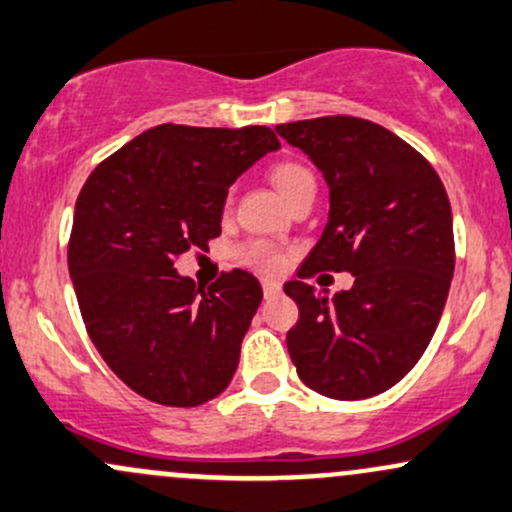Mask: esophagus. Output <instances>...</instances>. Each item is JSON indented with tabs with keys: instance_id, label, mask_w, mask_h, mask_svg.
<instances>
[{
	"instance_id": "34e87169",
	"label": "esophagus",
	"mask_w": 512,
	"mask_h": 512,
	"mask_svg": "<svg viewBox=\"0 0 512 512\" xmlns=\"http://www.w3.org/2000/svg\"><path fill=\"white\" fill-rule=\"evenodd\" d=\"M261 285H263V293H266V298H273V295L280 293V283H278V280L263 278Z\"/></svg>"
}]
</instances>
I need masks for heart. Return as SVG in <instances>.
<instances>
[{
    "instance_id": "obj_1",
    "label": "heart",
    "mask_w": 512,
    "mask_h": 512,
    "mask_svg": "<svg viewBox=\"0 0 512 512\" xmlns=\"http://www.w3.org/2000/svg\"><path fill=\"white\" fill-rule=\"evenodd\" d=\"M271 180L283 200H288L293 192L305 188V185H315V178H312L310 170L300 166V163L290 161L278 163V166L271 170ZM239 256L244 263L263 268V271H273V268L280 266V254L271 244H266V241H251V244H246L244 249L239 251Z\"/></svg>"
}]
</instances>
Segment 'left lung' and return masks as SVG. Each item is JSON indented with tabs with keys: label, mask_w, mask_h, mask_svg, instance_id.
<instances>
[{
	"label": "left lung",
	"mask_w": 512,
	"mask_h": 512,
	"mask_svg": "<svg viewBox=\"0 0 512 512\" xmlns=\"http://www.w3.org/2000/svg\"><path fill=\"white\" fill-rule=\"evenodd\" d=\"M329 188L324 232L298 278L351 273L354 285L329 298L288 280L300 320L288 332L290 359L307 388L334 400L383 393L420 361L454 276L447 190L415 148L356 117L276 126Z\"/></svg>",
	"instance_id": "left-lung-1"
}]
</instances>
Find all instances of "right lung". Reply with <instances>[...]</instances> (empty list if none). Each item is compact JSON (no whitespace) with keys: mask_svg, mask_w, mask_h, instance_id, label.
<instances>
[{"mask_svg":"<svg viewBox=\"0 0 512 512\" xmlns=\"http://www.w3.org/2000/svg\"><path fill=\"white\" fill-rule=\"evenodd\" d=\"M278 148L268 126L161 124L112 153L82 185L70 278L92 344L134 393L195 408L232 383L261 283L236 268L200 288L175 261L222 234L234 180Z\"/></svg>","mask_w":512,"mask_h":512,"instance_id":"obj_1","label":"right lung"}]
</instances>
